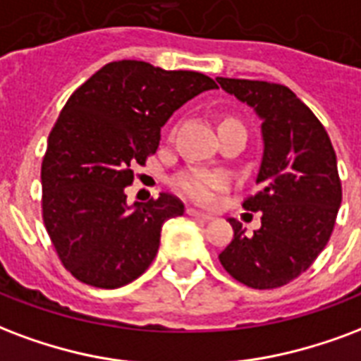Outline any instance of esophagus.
<instances>
[{"instance_id":"34e87169","label":"esophagus","mask_w":361,"mask_h":361,"mask_svg":"<svg viewBox=\"0 0 361 361\" xmlns=\"http://www.w3.org/2000/svg\"><path fill=\"white\" fill-rule=\"evenodd\" d=\"M188 214L197 218V220H202V221H208L212 220V216L207 214V212H201V210H195V208H188Z\"/></svg>"}]
</instances>
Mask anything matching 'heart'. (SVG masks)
Wrapping results in <instances>:
<instances>
[{
  "instance_id": "1",
  "label": "heart",
  "mask_w": 361,
  "mask_h": 361,
  "mask_svg": "<svg viewBox=\"0 0 361 361\" xmlns=\"http://www.w3.org/2000/svg\"><path fill=\"white\" fill-rule=\"evenodd\" d=\"M226 178L220 172H210V170H189L181 173L176 180V189L181 195L189 197L191 201L210 204L216 199V191L224 188Z\"/></svg>"
}]
</instances>
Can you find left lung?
Masks as SVG:
<instances>
[{"label":"left lung","instance_id":"obj_1","mask_svg":"<svg viewBox=\"0 0 361 361\" xmlns=\"http://www.w3.org/2000/svg\"><path fill=\"white\" fill-rule=\"evenodd\" d=\"M262 120L258 191L243 207L262 212L252 237L229 218L233 239L220 252L229 276L252 289H277L304 274L329 241L343 189L325 128L287 85L216 78Z\"/></svg>","mask_w":361,"mask_h":361}]
</instances>
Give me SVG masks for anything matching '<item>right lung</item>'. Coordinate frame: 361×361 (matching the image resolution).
<instances>
[{"label":"right lung","mask_w":361,"mask_h":361,"mask_svg":"<svg viewBox=\"0 0 361 361\" xmlns=\"http://www.w3.org/2000/svg\"><path fill=\"white\" fill-rule=\"evenodd\" d=\"M216 87L201 72L114 61L66 101L42 162V212L61 262L78 281L118 289L151 266L162 224L183 214V204L160 193L128 207L124 189L133 166L157 153L168 118Z\"/></svg>","instance_id":"obj_1"}]
</instances>
